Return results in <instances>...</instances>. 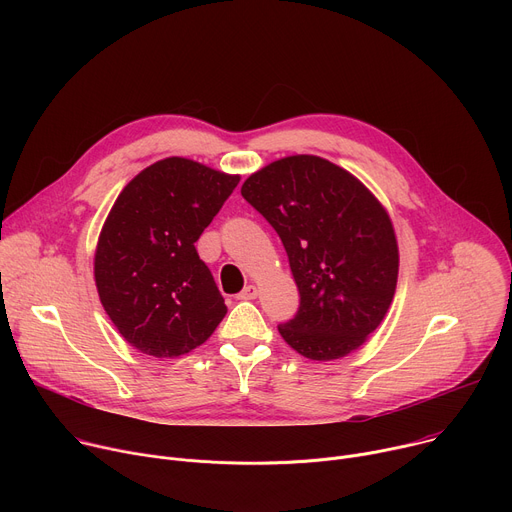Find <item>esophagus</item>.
Instances as JSON below:
<instances>
[{
    "label": "esophagus",
    "instance_id": "1",
    "mask_svg": "<svg viewBox=\"0 0 512 512\" xmlns=\"http://www.w3.org/2000/svg\"><path fill=\"white\" fill-rule=\"evenodd\" d=\"M257 296H259V289H257L255 285H247L237 298H239V300H255Z\"/></svg>",
    "mask_w": 512,
    "mask_h": 512
}]
</instances>
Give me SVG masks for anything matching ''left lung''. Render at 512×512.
Listing matches in <instances>:
<instances>
[{
	"instance_id": "8db88e82",
	"label": "left lung",
	"mask_w": 512,
	"mask_h": 512,
	"mask_svg": "<svg viewBox=\"0 0 512 512\" xmlns=\"http://www.w3.org/2000/svg\"><path fill=\"white\" fill-rule=\"evenodd\" d=\"M243 198L279 235L300 291L281 338L312 360H336L367 342L397 287L399 247L377 196L318 156H287L251 174Z\"/></svg>"
}]
</instances>
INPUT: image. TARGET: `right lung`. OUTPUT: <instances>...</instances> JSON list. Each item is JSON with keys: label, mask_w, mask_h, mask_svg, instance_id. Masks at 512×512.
Instances as JSON below:
<instances>
[{"label": "right lung", "mask_w": 512, "mask_h": 512, "mask_svg": "<svg viewBox=\"0 0 512 512\" xmlns=\"http://www.w3.org/2000/svg\"><path fill=\"white\" fill-rule=\"evenodd\" d=\"M239 180L174 156L141 170L117 196L99 235L95 283L107 316L139 352L182 356L225 318L194 243Z\"/></svg>", "instance_id": "1"}]
</instances>
